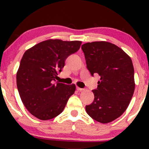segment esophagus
Masks as SVG:
<instances>
[{"label":"esophagus","mask_w":149,"mask_h":149,"mask_svg":"<svg viewBox=\"0 0 149 149\" xmlns=\"http://www.w3.org/2000/svg\"><path fill=\"white\" fill-rule=\"evenodd\" d=\"M77 90L79 91H83V89L80 88V87H77Z\"/></svg>","instance_id":"esophagus-1"}]
</instances>
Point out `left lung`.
<instances>
[{"label": "left lung", "instance_id": "1", "mask_svg": "<svg viewBox=\"0 0 149 149\" xmlns=\"http://www.w3.org/2000/svg\"><path fill=\"white\" fill-rule=\"evenodd\" d=\"M87 68L100 80L93 90L94 100L85 107L95 121L107 123L119 117L133 96L134 69L130 57L115 45L106 41L87 42L81 46Z\"/></svg>", "mask_w": 149, "mask_h": 149}]
</instances>
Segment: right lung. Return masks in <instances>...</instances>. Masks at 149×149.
<instances>
[{"mask_svg": "<svg viewBox=\"0 0 149 149\" xmlns=\"http://www.w3.org/2000/svg\"><path fill=\"white\" fill-rule=\"evenodd\" d=\"M81 41L49 39L26 51L17 72V87L26 109L38 119L49 120L64 111L74 93V84L57 83L65 60L79 49Z\"/></svg>", "mask_w": 149, "mask_h": 149, "instance_id": "obj_1", "label": "right lung"}]
</instances>
